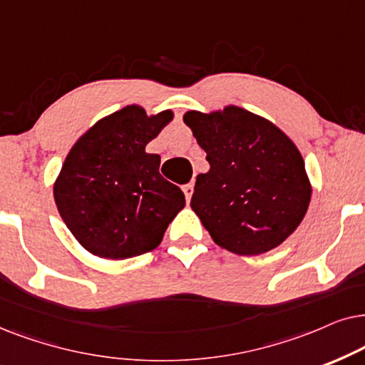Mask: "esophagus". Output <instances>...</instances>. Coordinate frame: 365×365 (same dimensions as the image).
<instances>
[{"mask_svg": "<svg viewBox=\"0 0 365 365\" xmlns=\"http://www.w3.org/2000/svg\"><path fill=\"white\" fill-rule=\"evenodd\" d=\"M182 190H183V193H185L187 202H190L192 193H193V185H192V183H187V185H183V187H182Z\"/></svg>", "mask_w": 365, "mask_h": 365, "instance_id": "34e87169", "label": "esophagus"}]
</instances>
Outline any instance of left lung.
<instances>
[{"mask_svg":"<svg viewBox=\"0 0 365 365\" xmlns=\"http://www.w3.org/2000/svg\"><path fill=\"white\" fill-rule=\"evenodd\" d=\"M183 121L210 163L197 177L190 207L213 242L237 255L279 247L300 225L312 192L292 140L239 106L188 111Z\"/></svg>","mask_w":365,"mask_h":365,"instance_id":"1","label":"left lung"}]
</instances>
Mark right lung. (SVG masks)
I'll return each instance as SVG.
<instances>
[{"label": "right lung", "mask_w": 365, "mask_h": 365, "mask_svg": "<svg viewBox=\"0 0 365 365\" xmlns=\"http://www.w3.org/2000/svg\"><path fill=\"white\" fill-rule=\"evenodd\" d=\"M173 118L130 105L73 145L55 183L58 212L90 254L123 260L157 249L185 195L158 172L147 143Z\"/></svg>", "instance_id": "right-lung-1"}]
</instances>
